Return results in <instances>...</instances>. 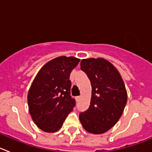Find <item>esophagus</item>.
<instances>
[{
	"instance_id": "34e87169",
	"label": "esophagus",
	"mask_w": 152,
	"mask_h": 152,
	"mask_svg": "<svg viewBox=\"0 0 152 152\" xmlns=\"http://www.w3.org/2000/svg\"><path fill=\"white\" fill-rule=\"evenodd\" d=\"M80 96H76V97H75V99H76V101H80Z\"/></svg>"
}]
</instances>
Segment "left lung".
I'll return each mask as SVG.
<instances>
[{"label":"left lung","instance_id":"obj_1","mask_svg":"<svg viewBox=\"0 0 152 152\" xmlns=\"http://www.w3.org/2000/svg\"><path fill=\"white\" fill-rule=\"evenodd\" d=\"M80 69L91 84L89 108L80 113L79 119L87 132L104 133L121 117L127 103V91L119 71L103 58L82 59Z\"/></svg>","mask_w":152,"mask_h":152}]
</instances>
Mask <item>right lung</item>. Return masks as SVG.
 I'll return each mask as SVG.
<instances>
[{"label": "right lung", "mask_w": 152, "mask_h": 152, "mask_svg": "<svg viewBox=\"0 0 152 152\" xmlns=\"http://www.w3.org/2000/svg\"><path fill=\"white\" fill-rule=\"evenodd\" d=\"M79 58L60 56L48 61L36 75L28 91L29 114L35 124L45 132L62 126L75 105L71 94L70 74Z\"/></svg>", "instance_id": "obj_1"}]
</instances>
